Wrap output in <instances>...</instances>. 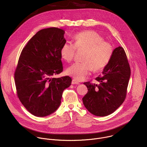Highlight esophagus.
I'll return each mask as SVG.
<instances>
[{
  "mask_svg": "<svg viewBox=\"0 0 147 147\" xmlns=\"http://www.w3.org/2000/svg\"><path fill=\"white\" fill-rule=\"evenodd\" d=\"M72 84H78V85H79V84H80V83L78 82H77L75 79H73L72 80Z\"/></svg>",
  "mask_w": 147,
  "mask_h": 147,
  "instance_id": "obj_1",
  "label": "esophagus"
}]
</instances>
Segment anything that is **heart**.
<instances>
[{
  "label": "heart",
  "mask_w": 147,
  "mask_h": 147,
  "mask_svg": "<svg viewBox=\"0 0 147 147\" xmlns=\"http://www.w3.org/2000/svg\"><path fill=\"white\" fill-rule=\"evenodd\" d=\"M76 49L85 50L82 61L74 63L65 71L66 74L76 80L83 81L92 70L98 72L105 68L109 63L113 53L112 46L104 41V37L94 30H87L74 37V44L70 42L63 43L61 49V56L67 62H71Z\"/></svg>",
  "instance_id": "b5f03b06"
}]
</instances>
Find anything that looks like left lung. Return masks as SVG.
I'll return each instance as SVG.
<instances>
[{
  "label": "left lung",
  "mask_w": 147,
  "mask_h": 147,
  "mask_svg": "<svg viewBox=\"0 0 147 147\" xmlns=\"http://www.w3.org/2000/svg\"><path fill=\"white\" fill-rule=\"evenodd\" d=\"M102 73L96 78L97 83H84L88 92L83 98V104L90 113L98 117L111 114L125 100L131 69L122 47L113 50Z\"/></svg>",
  "instance_id": "left-lung-1"
}]
</instances>
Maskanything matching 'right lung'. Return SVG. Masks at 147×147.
Instances as JSON below:
<instances>
[{
  "instance_id": "right-lung-1",
  "label": "right lung",
  "mask_w": 147,
  "mask_h": 147,
  "mask_svg": "<svg viewBox=\"0 0 147 147\" xmlns=\"http://www.w3.org/2000/svg\"><path fill=\"white\" fill-rule=\"evenodd\" d=\"M63 29L49 28L38 31L21 51L15 72L17 94L22 104L39 117L55 112L61 103L63 90L72 79L53 78L63 71L61 49L66 42Z\"/></svg>"
}]
</instances>
